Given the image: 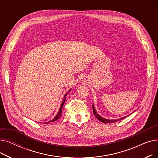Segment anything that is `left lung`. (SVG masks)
<instances>
[{
    "label": "left lung",
    "instance_id": "left-lung-1",
    "mask_svg": "<svg viewBox=\"0 0 158 158\" xmlns=\"http://www.w3.org/2000/svg\"><path fill=\"white\" fill-rule=\"evenodd\" d=\"M92 107H93V112H94V114L95 116V117H96L99 121H101V122H103V123H114V122H118V121H120V120H122V119H123V118H125L126 117H129V115H127V116H126V117H122V118H118V119H114V120H113H113L107 119V118H105L102 117L101 116H100V115H99V114L97 113V111H96V110H95V107H94V104L92 105Z\"/></svg>",
    "mask_w": 158,
    "mask_h": 158
}]
</instances>
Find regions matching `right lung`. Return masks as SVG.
I'll return each mask as SVG.
<instances>
[{
	"label": "right lung",
	"mask_w": 158,
	"mask_h": 158,
	"mask_svg": "<svg viewBox=\"0 0 158 158\" xmlns=\"http://www.w3.org/2000/svg\"><path fill=\"white\" fill-rule=\"evenodd\" d=\"M71 89H69V92L64 95L63 100V101H62V102H61V106H60V110H59V111H58V113H57V114H56V117H54L52 120L49 121V122H45L44 123H49V122H52L56 121L57 120H58V119H59V118L61 117V114H62V109H63V105H64V102H65V101H66V95H67V94H69V92H70V91H71Z\"/></svg>",
	"instance_id": "obj_1"
}]
</instances>
